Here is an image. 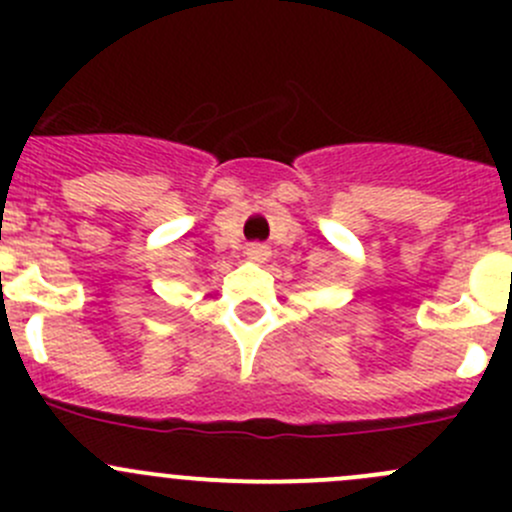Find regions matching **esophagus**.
I'll use <instances>...</instances> for the list:
<instances>
[{
    "label": "esophagus",
    "instance_id": "34e87169",
    "mask_svg": "<svg viewBox=\"0 0 512 512\" xmlns=\"http://www.w3.org/2000/svg\"><path fill=\"white\" fill-rule=\"evenodd\" d=\"M247 260L250 262H257V265H262V262L270 260V247L267 245H260V242H255V245L247 247Z\"/></svg>",
    "mask_w": 512,
    "mask_h": 512
}]
</instances>
